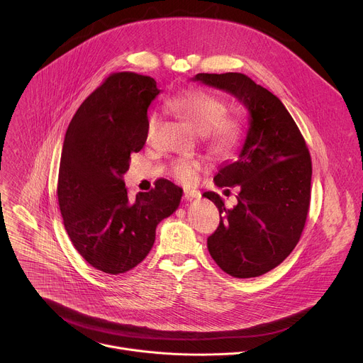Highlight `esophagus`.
I'll list each match as a JSON object with an SVG mask.
<instances>
[{"label": "esophagus", "instance_id": "obj_1", "mask_svg": "<svg viewBox=\"0 0 363 363\" xmlns=\"http://www.w3.org/2000/svg\"><path fill=\"white\" fill-rule=\"evenodd\" d=\"M184 195H185V198L189 199V201L201 198V192L196 191V189H185V191H184Z\"/></svg>", "mask_w": 363, "mask_h": 363}]
</instances>
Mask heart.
I'll return each instance as SVG.
<instances>
[{
	"label": "heart",
	"mask_w": 363,
	"mask_h": 363,
	"mask_svg": "<svg viewBox=\"0 0 363 363\" xmlns=\"http://www.w3.org/2000/svg\"><path fill=\"white\" fill-rule=\"evenodd\" d=\"M167 108L185 119L198 133L202 134L212 151L225 154L230 151L240 138V125L238 119L223 115V102L201 89H186L167 101ZM160 123L157 112L150 113L147 119V140L150 141ZM202 162L198 160L181 158L171 164L169 172L174 179L184 185H192L198 181Z\"/></svg>",
	"instance_id": "heart-1"
}]
</instances>
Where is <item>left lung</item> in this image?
Instances as JSON below:
<instances>
[{"label":"left lung","mask_w":363,"mask_h":363,"mask_svg":"<svg viewBox=\"0 0 363 363\" xmlns=\"http://www.w3.org/2000/svg\"><path fill=\"white\" fill-rule=\"evenodd\" d=\"M194 81L222 89L250 112V128L238 160L225 164L213 181L239 186L238 203L226 209L215 192H205L219 209V226L208 238L216 265L233 278L261 277L282 264L302 235L311 202L312 161L306 143L281 99L240 72L196 74Z\"/></svg>","instance_id":"1"}]
</instances>
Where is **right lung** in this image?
I'll use <instances>...</instances> for the list:
<instances>
[{"label": "right lung", "mask_w": 363, "mask_h": 363, "mask_svg": "<svg viewBox=\"0 0 363 363\" xmlns=\"http://www.w3.org/2000/svg\"><path fill=\"white\" fill-rule=\"evenodd\" d=\"M160 94L151 77L113 72L79 105L68 125L58 174V203L78 254L118 275L135 268L172 215L182 189L167 179L128 198L123 175L147 141V111Z\"/></svg>", "instance_id": "add662e5"}]
</instances>
